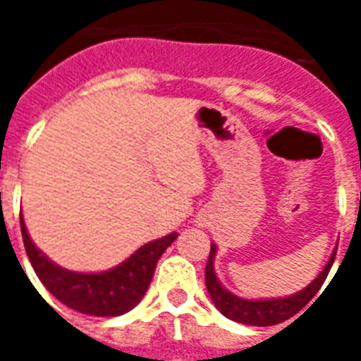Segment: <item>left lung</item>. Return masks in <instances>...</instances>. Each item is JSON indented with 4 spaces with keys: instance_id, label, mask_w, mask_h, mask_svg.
I'll list each match as a JSON object with an SVG mask.
<instances>
[{
    "instance_id": "obj_1",
    "label": "left lung",
    "mask_w": 361,
    "mask_h": 361,
    "mask_svg": "<svg viewBox=\"0 0 361 361\" xmlns=\"http://www.w3.org/2000/svg\"><path fill=\"white\" fill-rule=\"evenodd\" d=\"M336 251L337 247L331 252L330 260L326 262L324 269L309 283L303 290L292 294V296L285 298H269V300H245L236 294H232L231 290H226L225 286L221 285V281L217 279L214 269V260L215 252H217V245L212 243L209 249V258L206 264V288H208L212 302L221 313L225 314L226 319L240 322V324L247 326H274L279 322H285L290 317L302 311L314 294L320 290V286L326 281L328 274H330L331 264L336 260Z\"/></svg>"
}]
</instances>
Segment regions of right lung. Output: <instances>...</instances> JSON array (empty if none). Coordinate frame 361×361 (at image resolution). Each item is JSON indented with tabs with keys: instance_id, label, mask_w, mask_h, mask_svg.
Masks as SVG:
<instances>
[{
	"instance_id": "obj_1",
	"label": "right lung",
	"mask_w": 361,
	"mask_h": 361,
	"mask_svg": "<svg viewBox=\"0 0 361 361\" xmlns=\"http://www.w3.org/2000/svg\"><path fill=\"white\" fill-rule=\"evenodd\" d=\"M20 228L25 252L42 285L67 307L93 317H118L138 305L152 283L157 260L166 251V247L178 238V232H172L169 236L149 241L136 249L127 260L106 271L78 274L61 268L41 249H37L22 217Z\"/></svg>"
}]
</instances>
